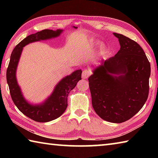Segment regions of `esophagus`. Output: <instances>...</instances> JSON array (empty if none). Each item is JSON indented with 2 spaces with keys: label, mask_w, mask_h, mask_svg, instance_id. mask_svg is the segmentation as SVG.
<instances>
[{
  "label": "esophagus",
  "mask_w": 158,
  "mask_h": 158,
  "mask_svg": "<svg viewBox=\"0 0 158 158\" xmlns=\"http://www.w3.org/2000/svg\"><path fill=\"white\" fill-rule=\"evenodd\" d=\"M91 74V72L89 69H84L82 72V78L86 79Z\"/></svg>",
  "instance_id": "esophagus-1"
}]
</instances>
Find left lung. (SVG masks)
Masks as SVG:
<instances>
[{"label": "left lung", "instance_id": "8db88e82", "mask_svg": "<svg viewBox=\"0 0 158 158\" xmlns=\"http://www.w3.org/2000/svg\"><path fill=\"white\" fill-rule=\"evenodd\" d=\"M114 35L120 50L93 69L89 81L96 114L106 121L121 123L138 113L146 102L151 65L139 44L123 35Z\"/></svg>", "mask_w": 158, "mask_h": 158}]
</instances>
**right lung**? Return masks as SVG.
Instances as JSON below:
<instances>
[{"label":"right lung","instance_id":"1","mask_svg":"<svg viewBox=\"0 0 158 158\" xmlns=\"http://www.w3.org/2000/svg\"><path fill=\"white\" fill-rule=\"evenodd\" d=\"M74 28L77 27L74 26ZM63 31L45 29L31 34L21 41L12 51L10 56L6 77L12 101L21 113L35 121L45 123L53 121L62 115L68 106V96L69 92L81 79V69H77L70 75L66 76L58 83L53 93L44 102L37 105L28 103L23 98L19 85L17 84L16 72L23 47L32 42L46 40L58 37Z\"/></svg>","mask_w":158,"mask_h":158}]
</instances>
